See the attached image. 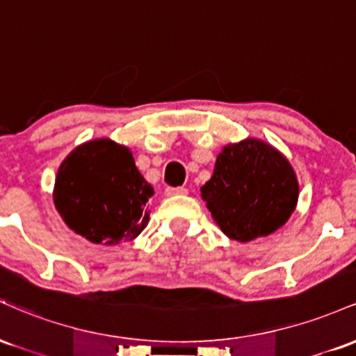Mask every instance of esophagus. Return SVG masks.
I'll list each match as a JSON object with an SVG mask.
<instances>
[{
  "instance_id": "34e87169",
  "label": "esophagus",
  "mask_w": 356,
  "mask_h": 356,
  "mask_svg": "<svg viewBox=\"0 0 356 356\" xmlns=\"http://www.w3.org/2000/svg\"><path fill=\"white\" fill-rule=\"evenodd\" d=\"M187 189L186 187H167L165 195H186Z\"/></svg>"
}]
</instances>
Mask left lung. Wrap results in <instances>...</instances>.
<instances>
[{"label": "left lung", "mask_w": 356, "mask_h": 356, "mask_svg": "<svg viewBox=\"0 0 356 356\" xmlns=\"http://www.w3.org/2000/svg\"><path fill=\"white\" fill-rule=\"evenodd\" d=\"M298 191L289 162L273 147L252 138L224 147L211 181L201 189L220 231L239 243L283 226L295 211Z\"/></svg>", "instance_id": "obj_1"}]
</instances>
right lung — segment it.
Returning <instances> with one entry per match:
<instances>
[{"instance_id":"right-lung-1","label":"right lung","mask_w":356,"mask_h":356,"mask_svg":"<svg viewBox=\"0 0 356 356\" xmlns=\"http://www.w3.org/2000/svg\"><path fill=\"white\" fill-rule=\"evenodd\" d=\"M152 195V186L137 170L130 150L102 138L76 147L65 159L53 201L76 234L115 246L144 231Z\"/></svg>"}]
</instances>
